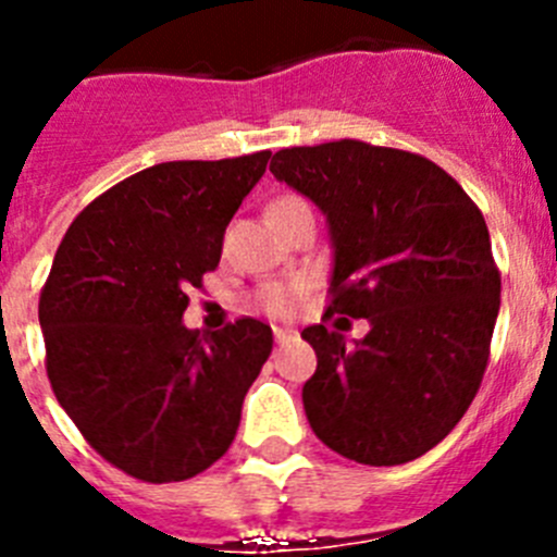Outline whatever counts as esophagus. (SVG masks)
<instances>
[{
  "label": "esophagus",
  "mask_w": 557,
  "mask_h": 557,
  "mask_svg": "<svg viewBox=\"0 0 557 557\" xmlns=\"http://www.w3.org/2000/svg\"><path fill=\"white\" fill-rule=\"evenodd\" d=\"M273 337H275V343H289V339L295 337V329L275 326V329H273Z\"/></svg>",
  "instance_id": "1"
}]
</instances>
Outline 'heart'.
I'll list each match as a JSON object with an SVG mask.
<instances>
[{
    "instance_id": "heart-1",
    "label": "heart",
    "mask_w": 557,
    "mask_h": 557,
    "mask_svg": "<svg viewBox=\"0 0 557 557\" xmlns=\"http://www.w3.org/2000/svg\"><path fill=\"white\" fill-rule=\"evenodd\" d=\"M298 209H309L307 200H301L298 195H282L268 206V218H284V214H293ZM309 284L307 278H293V282H275L262 287L256 293V307L262 312L273 314V318H289V314L298 309V304L304 301Z\"/></svg>"
}]
</instances>
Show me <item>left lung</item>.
<instances>
[{
    "mask_svg": "<svg viewBox=\"0 0 557 557\" xmlns=\"http://www.w3.org/2000/svg\"><path fill=\"white\" fill-rule=\"evenodd\" d=\"M270 172L326 214L334 273L323 318H368L354 346L323 323L304 385L309 426L366 466H401L457 426L482 385L499 314L488 225L418 152L339 139L287 147Z\"/></svg>",
    "mask_w": 557,
    "mask_h": 557,
    "instance_id": "8db88e82",
    "label": "left lung"
}]
</instances>
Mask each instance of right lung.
<instances>
[{
    "label": "right lung",
    "mask_w": 557,
    "mask_h": 557,
    "mask_svg": "<svg viewBox=\"0 0 557 557\" xmlns=\"http://www.w3.org/2000/svg\"><path fill=\"white\" fill-rule=\"evenodd\" d=\"M268 159L147 166L91 200L58 248L38 301L49 385L88 446L136 480L218 462L273 351L256 318L211 334L181 321Z\"/></svg>",
    "instance_id": "obj_1"
}]
</instances>
